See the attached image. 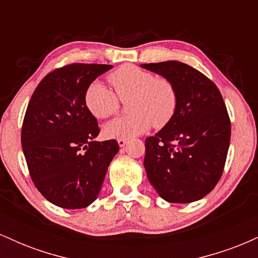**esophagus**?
I'll use <instances>...</instances> for the list:
<instances>
[{
  "label": "esophagus",
  "mask_w": 258,
  "mask_h": 258,
  "mask_svg": "<svg viewBox=\"0 0 258 258\" xmlns=\"http://www.w3.org/2000/svg\"><path fill=\"white\" fill-rule=\"evenodd\" d=\"M117 143H119V146L122 148V147H125L126 144H127V139H125V138H120V139H117Z\"/></svg>",
  "instance_id": "esophagus-1"
}]
</instances>
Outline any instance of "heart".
<instances>
[{
  "mask_svg": "<svg viewBox=\"0 0 258 258\" xmlns=\"http://www.w3.org/2000/svg\"><path fill=\"white\" fill-rule=\"evenodd\" d=\"M108 79L117 94L102 82H92L85 93L87 109L97 119H106L117 111L120 100L131 98L128 109L132 115L105 123V137L132 138L147 132L152 125L164 127L172 119L177 108V92L167 79L155 78L135 65H123Z\"/></svg>",
  "mask_w": 258,
  "mask_h": 258,
  "instance_id": "b5f03b06",
  "label": "heart"
}]
</instances>
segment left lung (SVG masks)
Here are the masks:
<instances>
[{
	"label": "left lung",
	"instance_id": "1",
	"mask_svg": "<svg viewBox=\"0 0 258 258\" xmlns=\"http://www.w3.org/2000/svg\"><path fill=\"white\" fill-rule=\"evenodd\" d=\"M172 82L177 108L170 122L146 139L144 168L164 200L203 199L220 180L230 142V120L217 86L177 60L142 64Z\"/></svg>",
	"mask_w": 258,
	"mask_h": 258
}]
</instances>
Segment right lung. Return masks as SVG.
Masks as SVG:
<instances>
[{
  "instance_id": "right-lung-1",
  "label": "right lung",
  "mask_w": 258,
  "mask_h": 258,
  "mask_svg": "<svg viewBox=\"0 0 258 258\" xmlns=\"http://www.w3.org/2000/svg\"><path fill=\"white\" fill-rule=\"evenodd\" d=\"M112 65L75 63L44 76L32 93L22 128V147L34 184L49 203L84 209L98 198L115 139L97 142V119L85 93Z\"/></svg>"
}]
</instances>
